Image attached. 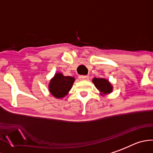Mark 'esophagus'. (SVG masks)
Instances as JSON below:
<instances>
[{
  "label": "esophagus",
  "instance_id": "34e87169",
  "mask_svg": "<svg viewBox=\"0 0 153 153\" xmlns=\"http://www.w3.org/2000/svg\"><path fill=\"white\" fill-rule=\"evenodd\" d=\"M89 76L88 75H80L79 79L80 80H88Z\"/></svg>",
  "mask_w": 153,
  "mask_h": 153
}]
</instances>
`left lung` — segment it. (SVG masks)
Segmentation results:
<instances>
[{"mask_svg":"<svg viewBox=\"0 0 153 153\" xmlns=\"http://www.w3.org/2000/svg\"><path fill=\"white\" fill-rule=\"evenodd\" d=\"M93 83L100 91L104 94H109L112 91V86L107 80L104 78H94L93 79Z\"/></svg>","mask_w":153,"mask_h":153,"instance_id":"1","label":"left lung"}]
</instances>
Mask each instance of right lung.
Wrapping results in <instances>:
<instances>
[{"instance_id":"obj_1","label":"right lung","mask_w":153,"mask_h":153,"mask_svg":"<svg viewBox=\"0 0 153 153\" xmlns=\"http://www.w3.org/2000/svg\"><path fill=\"white\" fill-rule=\"evenodd\" d=\"M74 82L73 77L64 76L62 74L57 73L49 83V91L55 97L62 98L68 94Z\"/></svg>"}]
</instances>
